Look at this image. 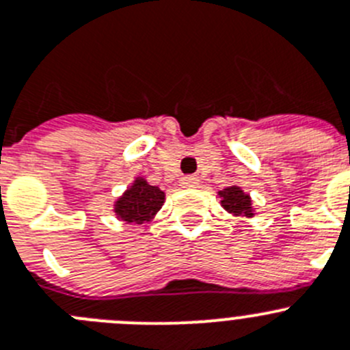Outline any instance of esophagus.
<instances>
[{
	"label": "esophagus",
	"mask_w": 350,
	"mask_h": 350,
	"mask_svg": "<svg viewBox=\"0 0 350 350\" xmlns=\"http://www.w3.org/2000/svg\"><path fill=\"white\" fill-rule=\"evenodd\" d=\"M180 184H182V187H196V185H198V178H194V177H182Z\"/></svg>",
	"instance_id": "34e87169"
}]
</instances>
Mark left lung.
Returning <instances> with one entry per match:
<instances>
[{
  "label": "left lung",
  "instance_id": "left-lung-1",
  "mask_svg": "<svg viewBox=\"0 0 350 350\" xmlns=\"http://www.w3.org/2000/svg\"><path fill=\"white\" fill-rule=\"evenodd\" d=\"M219 198L224 210L232 215V217H246V219H252L253 215H255L252 198L241 187H238V185H230V187L219 191Z\"/></svg>",
  "mask_w": 350,
  "mask_h": 350
}]
</instances>
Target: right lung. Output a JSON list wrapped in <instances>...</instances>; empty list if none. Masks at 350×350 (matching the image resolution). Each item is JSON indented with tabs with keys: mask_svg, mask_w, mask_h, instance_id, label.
<instances>
[{
	"mask_svg": "<svg viewBox=\"0 0 350 350\" xmlns=\"http://www.w3.org/2000/svg\"><path fill=\"white\" fill-rule=\"evenodd\" d=\"M165 203V192L150 185L144 177H135L130 187L114 201L112 211L118 220L126 224L150 222Z\"/></svg>",
	"mask_w": 350,
	"mask_h": 350,
	"instance_id": "1",
	"label": "right lung"
}]
</instances>
